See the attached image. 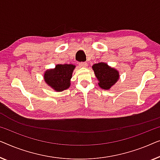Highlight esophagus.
I'll list each match as a JSON object with an SVG mask.
<instances>
[{"label": "esophagus", "instance_id": "esophagus-1", "mask_svg": "<svg viewBox=\"0 0 160 160\" xmlns=\"http://www.w3.org/2000/svg\"><path fill=\"white\" fill-rule=\"evenodd\" d=\"M79 66L80 67H87L88 64H87V62H80L79 63Z\"/></svg>", "mask_w": 160, "mask_h": 160}]
</instances>
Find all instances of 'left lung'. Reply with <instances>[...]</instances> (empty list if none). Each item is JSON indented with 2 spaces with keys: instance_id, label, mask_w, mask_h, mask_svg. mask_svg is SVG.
Returning a JSON list of instances; mask_svg holds the SVG:
<instances>
[{
  "instance_id": "obj_1",
  "label": "left lung",
  "mask_w": 160,
  "mask_h": 160,
  "mask_svg": "<svg viewBox=\"0 0 160 160\" xmlns=\"http://www.w3.org/2000/svg\"><path fill=\"white\" fill-rule=\"evenodd\" d=\"M96 77L98 80V85L103 90H109L120 78L119 72L112 68L106 63L100 62L92 66Z\"/></svg>"
}]
</instances>
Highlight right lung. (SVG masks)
Returning a JSON list of instances; mask_svg holds the SVG:
<instances>
[{"label":"right lung","instance_id":"1","mask_svg":"<svg viewBox=\"0 0 160 160\" xmlns=\"http://www.w3.org/2000/svg\"><path fill=\"white\" fill-rule=\"evenodd\" d=\"M75 67L73 64L56 65L54 69H48L45 72V82L56 91H64L70 86V80Z\"/></svg>","mask_w":160,"mask_h":160}]
</instances>
